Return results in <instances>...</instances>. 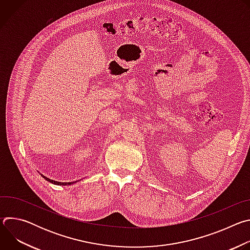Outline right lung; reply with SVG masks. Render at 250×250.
<instances>
[{
    "mask_svg": "<svg viewBox=\"0 0 250 250\" xmlns=\"http://www.w3.org/2000/svg\"><path fill=\"white\" fill-rule=\"evenodd\" d=\"M44 179L46 180V181H48V182H50V183H52V184H54V185H58V186H68V185H71V184H74V183H76L77 181H74V182H58V181H54V180H51V179H49V178H47V177H45L44 175H42V174H41Z\"/></svg>",
    "mask_w": 250,
    "mask_h": 250,
    "instance_id": "obj_1",
    "label": "right lung"
}]
</instances>
